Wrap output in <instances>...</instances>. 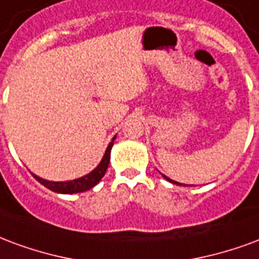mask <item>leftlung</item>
<instances>
[{
	"mask_svg": "<svg viewBox=\"0 0 259 259\" xmlns=\"http://www.w3.org/2000/svg\"><path fill=\"white\" fill-rule=\"evenodd\" d=\"M164 178L167 179V181H169V182H172V184H175V185H182V184H179V182H175V181H172V179H169V178H167V177H165V175H163ZM186 186H188V185H186Z\"/></svg>",
	"mask_w": 259,
	"mask_h": 259,
	"instance_id": "1",
	"label": "left lung"
}]
</instances>
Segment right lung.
Here are the masks:
<instances>
[{
	"label": "right lung",
	"instance_id": "right-lung-1",
	"mask_svg": "<svg viewBox=\"0 0 259 259\" xmlns=\"http://www.w3.org/2000/svg\"><path fill=\"white\" fill-rule=\"evenodd\" d=\"M116 137L113 138V141L109 143V146L106 149V153L102 158V161L99 163V165L96 167L92 172H90L85 177L82 178L74 179V181H69V182H51V181H47V179H42L34 175V178L38 181L39 184L44 185L45 188H48L52 192H56V193H65V194H71V193H80V192H85V190L92 189L102 178L103 175L106 174V169L109 167V161H110V150L111 146H113V142H114Z\"/></svg>",
	"mask_w": 259,
	"mask_h": 259
}]
</instances>
